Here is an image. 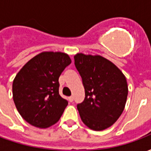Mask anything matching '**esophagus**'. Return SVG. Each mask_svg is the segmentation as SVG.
<instances>
[{"label":"esophagus","mask_w":151,"mask_h":151,"mask_svg":"<svg viewBox=\"0 0 151 151\" xmlns=\"http://www.w3.org/2000/svg\"><path fill=\"white\" fill-rule=\"evenodd\" d=\"M69 101L70 102V103H73V96H70V97H69Z\"/></svg>","instance_id":"obj_1"}]
</instances>
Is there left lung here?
I'll list each match as a JSON object with an SVG mask.
<instances>
[{"mask_svg": "<svg viewBox=\"0 0 151 151\" xmlns=\"http://www.w3.org/2000/svg\"><path fill=\"white\" fill-rule=\"evenodd\" d=\"M74 65L85 89V99L77 105L82 122L95 131L111 126L124 111L128 96L125 77L100 56H74Z\"/></svg>", "mask_w": 151, "mask_h": 151, "instance_id": "8db88e82", "label": "left lung"}]
</instances>
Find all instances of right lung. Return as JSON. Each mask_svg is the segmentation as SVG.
I'll return each mask as SVG.
<instances>
[{
    "label": "right lung",
    "instance_id": "right-lung-1",
    "mask_svg": "<svg viewBox=\"0 0 151 151\" xmlns=\"http://www.w3.org/2000/svg\"><path fill=\"white\" fill-rule=\"evenodd\" d=\"M70 63L65 53L44 52L30 60L16 75L14 101L31 125L47 128L60 120L68 101L59 94V77Z\"/></svg>",
    "mask_w": 151,
    "mask_h": 151
}]
</instances>
